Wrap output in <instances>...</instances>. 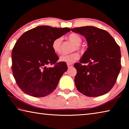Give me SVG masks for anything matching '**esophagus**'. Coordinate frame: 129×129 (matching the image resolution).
<instances>
[{
    "label": "esophagus",
    "mask_w": 129,
    "mask_h": 129,
    "mask_svg": "<svg viewBox=\"0 0 129 129\" xmlns=\"http://www.w3.org/2000/svg\"><path fill=\"white\" fill-rule=\"evenodd\" d=\"M67 65H68V68L69 69V68H72V67L73 66V65L72 64H67Z\"/></svg>",
    "instance_id": "1"
}]
</instances>
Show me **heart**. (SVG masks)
<instances>
[{"mask_svg": "<svg viewBox=\"0 0 129 129\" xmlns=\"http://www.w3.org/2000/svg\"><path fill=\"white\" fill-rule=\"evenodd\" d=\"M68 39L75 45V47L73 48V51L80 50L81 49L80 45L82 42V39L78 35L76 34H71L68 37ZM62 41V38H57L52 41V48L54 53L56 54H60L61 53ZM78 58H79V54L76 52H75V53L69 54H62L60 56V61L61 62L67 63V64H69L75 62Z\"/></svg>", "mask_w": 129, "mask_h": 129, "instance_id": "1", "label": "heart"}]
</instances>
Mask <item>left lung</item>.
Segmentation results:
<instances>
[{
  "instance_id": "8db88e82",
  "label": "left lung",
  "mask_w": 129,
  "mask_h": 129,
  "mask_svg": "<svg viewBox=\"0 0 129 129\" xmlns=\"http://www.w3.org/2000/svg\"><path fill=\"white\" fill-rule=\"evenodd\" d=\"M71 30L84 36L88 43L80 62L74 65L76 87L88 97L105 94L114 85L121 68L119 45L106 30L99 28L85 26ZM86 63L88 66L84 65Z\"/></svg>"
}]
</instances>
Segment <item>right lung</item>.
Instances as JSON below:
<instances>
[{"instance_id": "obj_1", "label": "right lung", "mask_w": 129, "mask_h": 129, "mask_svg": "<svg viewBox=\"0 0 129 129\" xmlns=\"http://www.w3.org/2000/svg\"><path fill=\"white\" fill-rule=\"evenodd\" d=\"M69 31V28L41 25L25 32L17 40L12 52V71L24 93L43 97L55 90L68 67L66 63L56 62L58 57L52 43ZM53 64V67H47Z\"/></svg>"}]
</instances>
